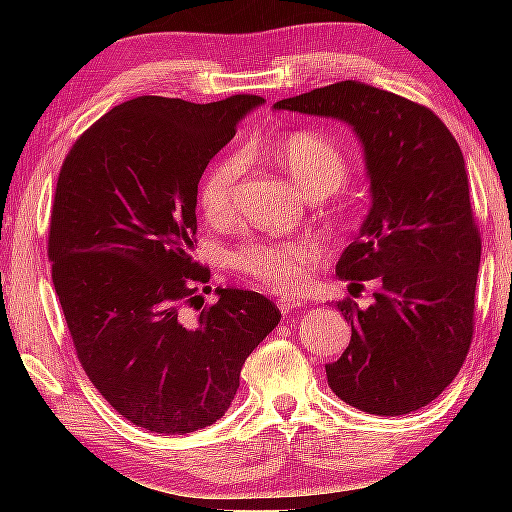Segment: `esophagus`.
Here are the masks:
<instances>
[{
  "instance_id": "1",
  "label": "esophagus",
  "mask_w": 512,
  "mask_h": 512,
  "mask_svg": "<svg viewBox=\"0 0 512 512\" xmlns=\"http://www.w3.org/2000/svg\"><path fill=\"white\" fill-rule=\"evenodd\" d=\"M277 305H279V310H282L284 314H289L291 310H298V307H303L305 300L300 298V296H296V293H286V296H279L277 298Z\"/></svg>"
}]
</instances>
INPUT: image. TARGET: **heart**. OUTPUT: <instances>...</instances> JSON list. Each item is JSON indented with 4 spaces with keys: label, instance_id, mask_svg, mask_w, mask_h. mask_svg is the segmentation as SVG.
<instances>
[{
    "label": "heart",
    "instance_id": "1",
    "mask_svg": "<svg viewBox=\"0 0 512 512\" xmlns=\"http://www.w3.org/2000/svg\"><path fill=\"white\" fill-rule=\"evenodd\" d=\"M270 156L312 198L340 191L347 181V160L338 146L321 132L300 130L275 139ZM242 160L230 156L209 167L200 184V207L209 219H228L235 209L237 181ZM319 258V247L310 240H249L233 254V265L244 277L270 289H296Z\"/></svg>",
    "mask_w": 512,
    "mask_h": 512
}]
</instances>
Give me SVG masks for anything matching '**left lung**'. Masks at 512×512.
<instances>
[{"instance_id": "1", "label": "left lung", "mask_w": 512, "mask_h": 512, "mask_svg": "<svg viewBox=\"0 0 512 512\" xmlns=\"http://www.w3.org/2000/svg\"><path fill=\"white\" fill-rule=\"evenodd\" d=\"M272 109L349 125L370 184V209L335 275L377 279L380 291L366 310L338 303L352 340L326 363L328 387L368 415L424 408L457 377L473 335L480 235L457 139L433 111L361 81Z\"/></svg>"}]
</instances>
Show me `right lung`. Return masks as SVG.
I'll return each mask as SVG.
<instances>
[{"label":"right lung","mask_w":512,"mask_h":512,"mask_svg":"<svg viewBox=\"0 0 512 512\" xmlns=\"http://www.w3.org/2000/svg\"><path fill=\"white\" fill-rule=\"evenodd\" d=\"M265 100L193 104L144 95L90 125L62 163L48 258L76 354L111 408L156 433L205 429L240 389L247 356L282 312L256 291L216 289L195 261L202 172Z\"/></svg>","instance_id":"obj_1"}]
</instances>
